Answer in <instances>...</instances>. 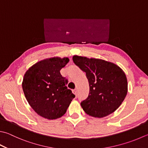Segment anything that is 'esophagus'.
Returning <instances> with one entry per match:
<instances>
[{
    "label": "esophagus",
    "mask_w": 148,
    "mask_h": 148,
    "mask_svg": "<svg viewBox=\"0 0 148 148\" xmlns=\"http://www.w3.org/2000/svg\"><path fill=\"white\" fill-rule=\"evenodd\" d=\"M73 93L77 95V89H75V90H73Z\"/></svg>",
    "instance_id": "obj_1"
}]
</instances>
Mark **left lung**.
Wrapping results in <instances>:
<instances>
[{
	"label": "left lung",
	"instance_id": "1",
	"mask_svg": "<svg viewBox=\"0 0 148 148\" xmlns=\"http://www.w3.org/2000/svg\"><path fill=\"white\" fill-rule=\"evenodd\" d=\"M73 60L85 72L90 85L88 97L80 103L84 111L97 118L113 113L127 93L124 72L117 65L102 59L74 55Z\"/></svg>",
	"mask_w": 148,
	"mask_h": 148
}]
</instances>
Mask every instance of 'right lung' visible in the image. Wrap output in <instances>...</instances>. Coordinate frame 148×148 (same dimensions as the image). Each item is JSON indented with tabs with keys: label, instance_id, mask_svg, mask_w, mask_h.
Returning a JSON list of instances; mask_svg holds the SVG:
<instances>
[{
	"label": "right lung",
	"instance_id": "right-lung-1",
	"mask_svg": "<svg viewBox=\"0 0 148 148\" xmlns=\"http://www.w3.org/2000/svg\"><path fill=\"white\" fill-rule=\"evenodd\" d=\"M69 60L67 57L47 58L33 65L24 75V95L33 110L44 118L61 117L75 97L60 73Z\"/></svg>",
	"mask_w": 148,
	"mask_h": 148
}]
</instances>
